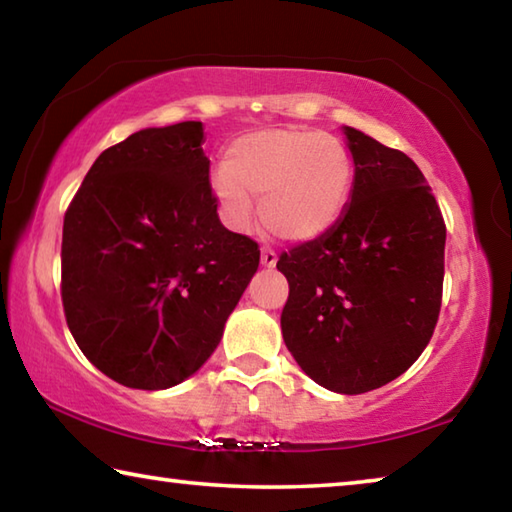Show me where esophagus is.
I'll use <instances>...</instances> for the list:
<instances>
[{
  "label": "esophagus",
  "instance_id": "34e87169",
  "mask_svg": "<svg viewBox=\"0 0 512 512\" xmlns=\"http://www.w3.org/2000/svg\"><path fill=\"white\" fill-rule=\"evenodd\" d=\"M275 264H277V255H275V250H271V248H262V266H264V268H275Z\"/></svg>",
  "mask_w": 512,
  "mask_h": 512
}]
</instances>
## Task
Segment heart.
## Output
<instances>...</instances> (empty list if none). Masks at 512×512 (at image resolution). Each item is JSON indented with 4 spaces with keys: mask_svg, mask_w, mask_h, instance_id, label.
Listing matches in <instances>:
<instances>
[{
    "mask_svg": "<svg viewBox=\"0 0 512 512\" xmlns=\"http://www.w3.org/2000/svg\"><path fill=\"white\" fill-rule=\"evenodd\" d=\"M354 183V160L339 137L307 128H271L239 137L214 178L225 219L248 228L253 198L277 237L311 241L343 214Z\"/></svg>",
    "mask_w": 512,
    "mask_h": 512,
    "instance_id": "heart-1",
    "label": "heart"
}]
</instances>
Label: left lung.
<instances>
[{
  "label": "left lung",
  "mask_w": 512,
  "mask_h": 512,
  "mask_svg": "<svg viewBox=\"0 0 512 512\" xmlns=\"http://www.w3.org/2000/svg\"><path fill=\"white\" fill-rule=\"evenodd\" d=\"M354 189L318 239L277 259L289 282L282 336L327 391H375L409 370L443 302L445 219L409 155L345 126Z\"/></svg>",
  "instance_id": "left-lung-1"
}]
</instances>
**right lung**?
I'll use <instances>...</instances> for the list:
<instances>
[{
    "mask_svg": "<svg viewBox=\"0 0 512 512\" xmlns=\"http://www.w3.org/2000/svg\"><path fill=\"white\" fill-rule=\"evenodd\" d=\"M201 144V121L133 133L94 160L65 212L67 327L128 388L194 375L259 266L257 241L219 221Z\"/></svg>",
    "mask_w": 512,
    "mask_h": 512,
    "instance_id": "obj_1",
    "label": "right lung"
}]
</instances>
